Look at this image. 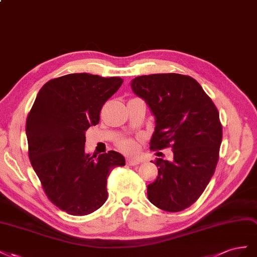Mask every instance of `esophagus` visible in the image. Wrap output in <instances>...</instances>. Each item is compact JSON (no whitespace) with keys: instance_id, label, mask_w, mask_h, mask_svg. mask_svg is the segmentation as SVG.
I'll list each match as a JSON object with an SVG mask.
<instances>
[{"instance_id":"obj_1","label":"esophagus","mask_w":257,"mask_h":257,"mask_svg":"<svg viewBox=\"0 0 257 257\" xmlns=\"http://www.w3.org/2000/svg\"><path fill=\"white\" fill-rule=\"evenodd\" d=\"M139 164H141V160L135 159V158H127V165L129 166H136Z\"/></svg>"}]
</instances>
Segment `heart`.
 <instances>
[{
    "mask_svg": "<svg viewBox=\"0 0 257 257\" xmlns=\"http://www.w3.org/2000/svg\"><path fill=\"white\" fill-rule=\"evenodd\" d=\"M118 148L127 154H135L138 149V144L135 140H131V139H121V140L118 141L117 143Z\"/></svg>",
    "mask_w": 257,
    "mask_h": 257,
    "instance_id": "obj_1",
    "label": "heart"
}]
</instances>
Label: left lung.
I'll use <instances>...</instances> for the list:
<instances>
[{
  "instance_id": "1",
  "label": "left lung",
  "mask_w": 257,
  "mask_h": 257,
  "mask_svg": "<svg viewBox=\"0 0 257 257\" xmlns=\"http://www.w3.org/2000/svg\"><path fill=\"white\" fill-rule=\"evenodd\" d=\"M130 85L155 117L151 150L170 146L173 152L171 161L157 158L158 177L148 185L149 200L164 211L184 210L201 196L215 171L222 143L217 109L190 76L142 75Z\"/></svg>"
}]
</instances>
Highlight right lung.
Wrapping results in <instances>:
<instances>
[{
  "label": "right lung",
  "instance_id": "obj_1",
  "mask_svg": "<svg viewBox=\"0 0 257 257\" xmlns=\"http://www.w3.org/2000/svg\"><path fill=\"white\" fill-rule=\"evenodd\" d=\"M120 77L74 73L44 85L27 118L29 158L49 200L71 215H87L103 206L107 178L126 165L115 151L85 153L86 131L100 120Z\"/></svg>",
  "mask_w": 257,
  "mask_h": 257
}]
</instances>
